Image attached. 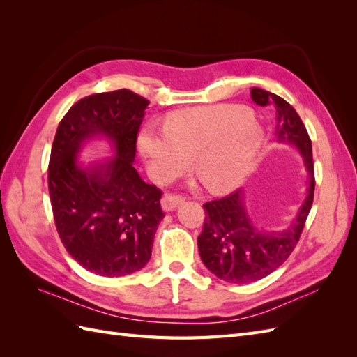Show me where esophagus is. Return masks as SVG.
<instances>
[{"label": "esophagus", "instance_id": "obj_1", "mask_svg": "<svg viewBox=\"0 0 357 357\" xmlns=\"http://www.w3.org/2000/svg\"><path fill=\"white\" fill-rule=\"evenodd\" d=\"M181 202H183V198L180 195H174V193H165V195L160 199L162 208H164L165 211H171V210L177 208Z\"/></svg>", "mask_w": 357, "mask_h": 357}]
</instances>
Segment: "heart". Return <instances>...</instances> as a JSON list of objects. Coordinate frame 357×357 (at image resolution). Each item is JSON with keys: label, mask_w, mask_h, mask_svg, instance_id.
Listing matches in <instances>:
<instances>
[{"label": "heart", "mask_w": 357, "mask_h": 357, "mask_svg": "<svg viewBox=\"0 0 357 357\" xmlns=\"http://www.w3.org/2000/svg\"><path fill=\"white\" fill-rule=\"evenodd\" d=\"M262 143L252 110L240 105L181 110L168 116L165 128L146 125L138 134V150L156 181L177 178L195 158L198 176L214 192L241 185Z\"/></svg>", "instance_id": "obj_1"}]
</instances>
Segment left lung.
Wrapping results in <instances>:
<instances>
[{
    "label": "left lung",
    "instance_id": "obj_1",
    "mask_svg": "<svg viewBox=\"0 0 357 357\" xmlns=\"http://www.w3.org/2000/svg\"><path fill=\"white\" fill-rule=\"evenodd\" d=\"M252 100L257 105L275 109V137L282 144L295 146L308 172V192L295 220L283 231L264 232L253 225L245 208L243 190L204 204L205 220L198 236L199 256L204 265L223 282L245 284L257 282L283 265L294 252L314 198V165L312 147L299 114L282 96L253 88Z\"/></svg>",
    "mask_w": 357,
    "mask_h": 357
}]
</instances>
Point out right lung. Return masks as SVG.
I'll use <instances>...</instances> for the list:
<instances>
[{
	"instance_id": "obj_1",
	"label": "right lung",
	"mask_w": 357,
	"mask_h": 357,
	"mask_svg": "<svg viewBox=\"0 0 357 357\" xmlns=\"http://www.w3.org/2000/svg\"><path fill=\"white\" fill-rule=\"evenodd\" d=\"M149 101L129 89L93 93L61 121L49 160V193L59 238L84 269L122 277L144 268L164 211L162 192L134 168L137 134ZM105 136L116 155L84 166V141Z\"/></svg>"
}]
</instances>
